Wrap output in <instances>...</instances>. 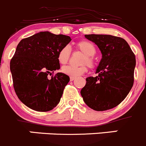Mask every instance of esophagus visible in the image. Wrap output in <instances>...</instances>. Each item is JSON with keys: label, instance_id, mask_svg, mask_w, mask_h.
Wrapping results in <instances>:
<instances>
[{"label": "esophagus", "instance_id": "esophagus-1", "mask_svg": "<svg viewBox=\"0 0 146 146\" xmlns=\"http://www.w3.org/2000/svg\"><path fill=\"white\" fill-rule=\"evenodd\" d=\"M74 80H75L74 77H70V81H74Z\"/></svg>", "mask_w": 146, "mask_h": 146}]
</instances>
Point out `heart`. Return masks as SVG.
<instances>
[{
  "instance_id": "1",
  "label": "heart",
  "mask_w": 146,
  "mask_h": 146,
  "mask_svg": "<svg viewBox=\"0 0 146 146\" xmlns=\"http://www.w3.org/2000/svg\"><path fill=\"white\" fill-rule=\"evenodd\" d=\"M76 49L81 51L85 55L83 58L82 64H87L90 68H94L95 66V61L93 56H94L96 52L95 46L92 42L87 40H81L76 42L75 44ZM71 54V50L68 46L63 47L60 50L58 54V60L62 65H65L68 62ZM88 68L86 65H82L80 67H74L71 65H67L62 67V72L64 74L69 76L70 77H78L84 73H86Z\"/></svg>"
}]
</instances>
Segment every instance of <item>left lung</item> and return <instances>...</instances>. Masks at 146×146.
<instances>
[{"instance_id":"obj_1","label":"left lung","mask_w":146,"mask_h":146,"mask_svg":"<svg viewBox=\"0 0 146 146\" xmlns=\"http://www.w3.org/2000/svg\"><path fill=\"white\" fill-rule=\"evenodd\" d=\"M98 46L102 58L98 76L88 77L81 94L86 105L96 111H105L119 105L134 83L135 55L127 42L119 36L86 35Z\"/></svg>"}]
</instances>
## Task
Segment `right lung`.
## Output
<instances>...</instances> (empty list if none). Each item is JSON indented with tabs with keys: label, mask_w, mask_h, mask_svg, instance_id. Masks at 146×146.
I'll return each mask as SVG.
<instances>
[{
	"label": "right lung",
	"mask_w": 146,
	"mask_h": 146,
	"mask_svg": "<svg viewBox=\"0 0 146 146\" xmlns=\"http://www.w3.org/2000/svg\"><path fill=\"white\" fill-rule=\"evenodd\" d=\"M71 39L63 35L41 32L21 39L10 62L13 88L23 104L38 111L53 110L60 102L68 76L58 73V54Z\"/></svg>",
	"instance_id": "obj_1"
}]
</instances>
